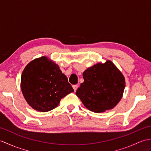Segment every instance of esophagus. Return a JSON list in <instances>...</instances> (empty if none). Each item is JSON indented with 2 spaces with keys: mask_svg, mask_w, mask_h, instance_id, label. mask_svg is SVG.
I'll use <instances>...</instances> for the list:
<instances>
[{
  "mask_svg": "<svg viewBox=\"0 0 151 151\" xmlns=\"http://www.w3.org/2000/svg\"><path fill=\"white\" fill-rule=\"evenodd\" d=\"M78 85H73V89H74V91H76V89H77V88H78Z\"/></svg>",
  "mask_w": 151,
  "mask_h": 151,
  "instance_id": "esophagus-1",
  "label": "esophagus"
}]
</instances>
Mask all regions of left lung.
<instances>
[{"mask_svg": "<svg viewBox=\"0 0 151 151\" xmlns=\"http://www.w3.org/2000/svg\"><path fill=\"white\" fill-rule=\"evenodd\" d=\"M83 78L84 81L76 95L88 110L101 113L114 108L120 101L124 77L111 61L89 67L83 73Z\"/></svg>", "mask_w": 151, "mask_h": 151, "instance_id": "obj_1", "label": "left lung"}]
</instances>
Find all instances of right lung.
Listing matches in <instances>:
<instances>
[{
  "label": "right lung",
  "instance_id": "right-lung-1",
  "mask_svg": "<svg viewBox=\"0 0 151 151\" xmlns=\"http://www.w3.org/2000/svg\"><path fill=\"white\" fill-rule=\"evenodd\" d=\"M21 88L28 104L42 112L56 108L61 99L74 91L59 66L46 56L35 59L25 67Z\"/></svg>",
  "mask_w": 151,
  "mask_h": 151
}]
</instances>
